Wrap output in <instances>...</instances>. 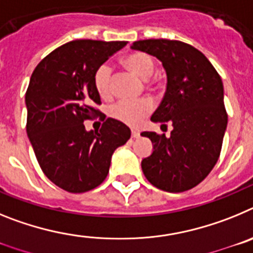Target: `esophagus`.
<instances>
[{"mask_svg":"<svg viewBox=\"0 0 253 253\" xmlns=\"http://www.w3.org/2000/svg\"><path fill=\"white\" fill-rule=\"evenodd\" d=\"M131 138H139V131L138 130H131Z\"/></svg>","mask_w":253,"mask_h":253,"instance_id":"obj_1","label":"esophagus"}]
</instances>
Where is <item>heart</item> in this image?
Instances as JSON below:
<instances>
[{
  "label": "heart",
  "mask_w": 253,
  "mask_h": 253,
  "mask_svg": "<svg viewBox=\"0 0 253 253\" xmlns=\"http://www.w3.org/2000/svg\"><path fill=\"white\" fill-rule=\"evenodd\" d=\"M125 67L134 75L142 80H147L154 71V62L148 54L137 51L131 53L124 59ZM93 86L101 97H107L111 92V67L107 63H102L97 67L93 73ZM152 110V102L149 100L130 101L119 100L109 109V115L115 120L128 125H138L143 118L148 115Z\"/></svg>",
  "instance_id": "heart-1"
}]
</instances>
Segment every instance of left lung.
<instances>
[{
  "label": "left lung",
  "instance_id": "1",
  "mask_svg": "<svg viewBox=\"0 0 253 253\" xmlns=\"http://www.w3.org/2000/svg\"><path fill=\"white\" fill-rule=\"evenodd\" d=\"M130 48L162 62L166 92L151 120L173 128L169 138L143 131L153 144L142 160L143 173L163 191L193 189L209 175L222 149L228 123L222 78L202 51L178 40H138Z\"/></svg>",
  "mask_w": 253,
  "mask_h": 253
}]
</instances>
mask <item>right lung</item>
<instances>
[{"mask_svg":"<svg viewBox=\"0 0 253 253\" xmlns=\"http://www.w3.org/2000/svg\"><path fill=\"white\" fill-rule=\"evenodd\" d=\"M125 45L126 42L73 40L49 53L30 77L26 133L46 177L68 193L99 186L114 151L130 138V129L111 118L100 131H87L84 125L100 113L93 109L101 104L93 73Z\"/></svg>","mask_w":253,"mask_h":253,"instance_id":"1","label":"right lung"}]
</instances>
